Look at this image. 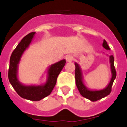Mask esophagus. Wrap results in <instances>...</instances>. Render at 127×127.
<instances>
[{
	"mask_svg": "<svg viewBox=\"0 0 127 127\" xmlns=\"http://www.w3.org/2000/svg\"><path fill=\"white\" fill-rule=\"evenodd\" d=\"M65 59H66V62L69 63V62H72V61H73V56H72L67 55V56H66Z\"/></svg>",
	"mask_w": 127,
	"mask_h": 127,
	"instance_id": "34e87169",
	"label": "esophagus"
}]
</instances>
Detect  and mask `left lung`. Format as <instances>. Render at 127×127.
<instances>
[{
    "mask_svg": "<svg viewBox=\"0 0 127 127\" xmlns=\"http://www.w3.org/2000/svg\"><path fill=\"white\" fill-rule=\"evenodd\" d=\"M103 47L106 49L109 50V47L107 43L105 40H104L103 43ZM109 63H110V68H111V72H112V78L109 82V84L106 87L102 90H98V91H92L88 89L83 82V77L82 70L80 68V65L75 62V84L77 86L78 91H80L81 95L84 96V98H88L91 101H96L100 100L101 98L105 97L106 96L109 95V93L112 91V86L115 78L116 77V72L114 67V58L113 55L109 56Z\"/></svg>",
    "mask_w": 127,
    "mask_h": 127,
    "instance_id": "8db88e82",
    "label": "left lung"
}]
</instances>
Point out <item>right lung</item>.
Returning a JSON list of instances; mask_svg holds the SVG:
<instances>
[{
  "instance_id": "right-lung-1",
  "label": "right lung",
  "mask_w": 127,
  "mask_h": 127,
  "mask_svg": "<svg viewBox=\"0 0 127 127\" xmlns=\"http://www.w3.org/2000/svg\"><path fill=\"white\" fill-rule=\"evenodd\" d=\"M34 34L35 32H33L24 36L13 50L10 58L8 77L11 84L22 98L36 101H40L50 95L56 84L58 75L65 65L66 61L64 59L61 60L49 66L47 81L44 84L38 86L22 84L18 78V66L22 56L31 44Z\"/></svg>"
}]
</instances>
